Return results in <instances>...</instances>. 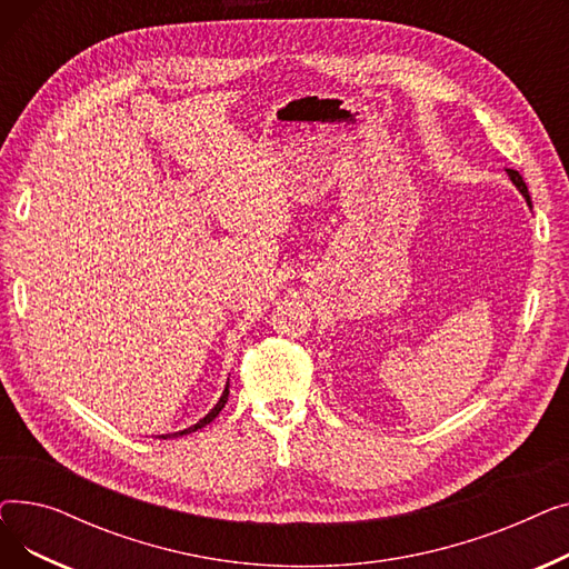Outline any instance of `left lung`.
<instances>
[{"label":"left lung","mask_w":569,"mask_h":569,"mask_svg":"<svg viewBox=\"0 0 569 569\" xmlns=\"http://www.w3.org/2000/svg\"><path fill=\"white\" fill-rule=\"evenodd\" d=\"M507 174H510V179H512V184L521 191V196L526 198V202L530 204V196H528V187H526V182H523V177L517 172V170H507ZM532 207V204H530Z\"/></svg>","instance_id":"obj_1"}]
</instances>
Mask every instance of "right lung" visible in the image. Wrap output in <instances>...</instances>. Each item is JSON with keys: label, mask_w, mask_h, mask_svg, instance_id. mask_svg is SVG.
Returning <instances> with one entry per match:
<instances>
[{"label": "right lung", "mask_w": 569, "mask_h": 569, "mask_svg": "<svg viewBox=\"0 0 569 569\" xmlns=\"http://www.w3.org/2000/svg\"><path fill=\"white\" fill-rule=\"evenodd\" d=\"M228 387H230V385H226V390H223V395H221V399H219V403H217V406H214V408H212V410H209V412H207V415H204V417H202V420H200V422H196V425H193V427H189V429H184V431H177V433H172V436H174V438H177V436H184V433H191V431H198V429H202V427H204V425H209V422H212V420H214V417H217V415H219V412H221V408H223V406H226V401H228V395H230V390H228ZM161 438H170V433H168V436H161Z\"/></svg>", "instance_id": "right-lung-1"}]
</instances>
